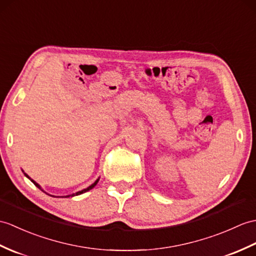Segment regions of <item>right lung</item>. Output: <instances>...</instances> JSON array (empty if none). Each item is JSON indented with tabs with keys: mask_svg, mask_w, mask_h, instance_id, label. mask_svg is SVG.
<instances>
[{
	"mask_svg": "<svg viewBox=\"0 0 256 256\" xmlns=\"http://www.w3.org/2000/svg\"><path fill=\"white\" fill-rule=\"evenodd\" d=\"M25 176H27V178H29V176H27V174H25ZM32 183H34V186H37V188H40V190H41V188H40V186H39V184H38V183H37V182H34V180H32ZM97 183H98V180H97V181H96V182H94V183H92V186H88V188H84V190H82V191H80V192H77V193H76V194H75V195H80V194H82V193H85V192H87V191H89V190H92V188H94V186H96V184H97ZM70 196H74V194H73V195H68V196H66V198H70Z\"/></svg>",
	"mask_w": 256,
	"mask_h": 256,
	"instance_id": "obj_1",
	"label": "right lung"
}]
</instances>
